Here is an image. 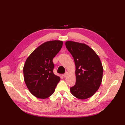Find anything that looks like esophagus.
I'll return each instance as SVG.
<instances>
[{
	"label": "esophagus",
	"instance_id": "obj_1",
	"mask_svg": "<svg viewBox=\"0 0 125 125\" xmlns=\"http://www.w3.org/2000/svg\"><path fill=\"white\" fill-rule=\"evenodd\" d=\"M68 75V73H67V72H66V73H64L63 74V77H67V75Z\"/></svg>",
	"mask_w": 125,
	"mask_h": 125
}]
</instances>
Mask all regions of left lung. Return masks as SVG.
<instances>
[{"label":"left lung","mask_w":125,"mask_h":125,"mask_svg":"<svg viewBox=\"0 0 125 125\" xmlns=\"http://www.w3.org/2000/svg\"><path fill=\"white\" fill-rule=\"evenodd\" d=\"M65 44L75 66L76 82L70 88V92L79 99H88L96 93L101 84L103 68L101 60L96 52L85 44L67 41Z\"/></svg>","instance_id":"obj_1"}]
</instances>
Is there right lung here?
<instances>
[{
	"instance_id": "add662e5",
	"label": "right lung",
	"mask_w": 125,
	"mask_h": 125,
	"mask_svg": "<svg viewBox=\"0 0 125 125\" xmlns=\"http://www.w3.org/2000/svg\"><path fill=\"white\" fill-rule=\"evenodd\" d=\"M62 41L45 42L36 48L26 59L23 67L24 80L33 95L39 99L52 95L60 78L53 73L54 57L62 46Z\"/></svg>"
}]
</instances>
